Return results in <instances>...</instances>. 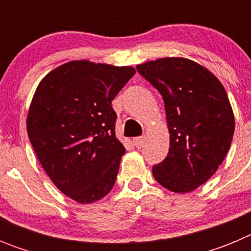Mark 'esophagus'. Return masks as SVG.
<instances>
[{
  "instance_id": "1",
  "label": "esophagus",
  "mask_w": 251,
  "mask_h": 251,
  "mask_svg": "<svg viewBox=\"0 0 251 251\" xmlns=\"http://www.w3.org/2000/svg\"><path fill=\"white\" fill-rule=\"evenodd\" d=\"M133 143H134L137 148H142V146L145 143V137H136V138L133 139Z\"/></svg>"
}]
</instances>
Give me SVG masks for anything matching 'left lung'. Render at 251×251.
<instances>
[{
    "instance_id": "left-lung-1",
    "label": "left lung",
    "mask_w": 251,
    "mask_h": 251,
    "mask_svg": "<svg viewBox=\"0 0 251 251\" xmlns=\"http://www.w3.org/2000/svg\"><path fill=\"white\" fill-rule=\"evenodd\" d=\"M165 101L168 154L152 174L177 194L203 185L223 163L231 145L235 118L227 94L208 69L185 57H162L137 65Z\"/></svg>"
}]
</instances>
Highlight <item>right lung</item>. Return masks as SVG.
I'll return each mask as SVG.
<instances>
[{"mask_svg":"<svg viewBox=\"0 0 251 251\" xmlns=\"http://www.w3.org/2000/svg\"><path fill=\"white\" fill-rule=\"evenodd\" d=\"M134 74L132 66L74 60L37 85L28 138L51 181L76 202H95L114 186L126 148L115 137L112 100Z\"/></svg>","mask_w":251,"mask_h":251,"instance_id":"add662e5","label":"right lung"}]
</instances>
